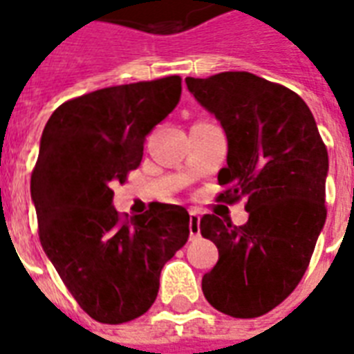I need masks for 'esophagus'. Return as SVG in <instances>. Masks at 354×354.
<instances>
[{"mask_svg": "<svg viewBox=\"0 0 354 354\" xmlns=\"http://www.w3.org/2000/svg\"><path fill=\"white\" fill-rule=\"evenodd\" d=\"M201 216L197 210H190V239H195V237L201 236Z\"/></svg>", "mask_w": 354, "mask_h": 354, "instance_id": "esophagus-1", "label": "esophagus"}]
</instances>
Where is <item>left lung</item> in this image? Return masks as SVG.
I'll return each mask as SVG.
<instances>
[{
  "label": "left lung",
  "instance_id": "1",
  "mask_svg": "<svg viewBox=\"0 0 354 354\" xmlns=\"http://www.w3.org/2000/svg\"><path fill=\"white\" fill-rule=\"evenodd\" d=\"M186 86L226 133L219 199H247L248 212L241 226L214 214L201 219L219 250L203 294L234 318L267 315L298 287L325 225L327 148L307 104L285 86L247 71L188 76Z\"/></svg>",
  "mask_w": 354,
  "mask_h": 354
}]
</instances>
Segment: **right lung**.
<instances>
[{
  "mask_svg": "<svg viewBox=\"0 0 354 354\" xmlns=\"http://www.w3.org/2000/svg\"><path fill=\"white\" fill-rule=\"evenodd\" d=\"M180 76L113 86L64 102L45 124L30 177L44 252L82 309L100 324L142 316L164 263L185 247L190 216L151 203L135 217L113 206L151 129L174 111Z\"/></svg>",
  "mask_w": 354,
  "mask_h": 354,
  "instance_id": "obj_1",
  "label": "right lung"
}]
</instances>
